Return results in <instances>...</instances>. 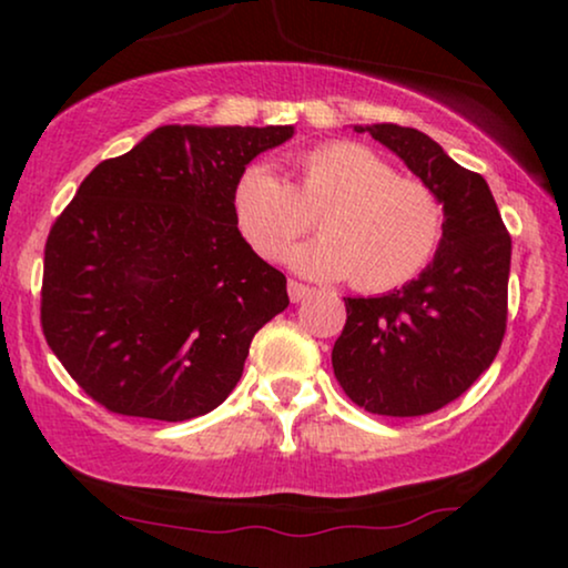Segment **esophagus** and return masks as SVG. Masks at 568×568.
I'll list each match as a JSON object with an SVG mask.
<instances>
[{
  "label": "esophagus",
  "mask_w": 568,
  "mask_h": 568,
  "mask_svg": "<svg viewBox=\"0 0 568 568\" xmlns=\"http://www.w3.org/2000/svg\"><path fill=\"white\" fill-rule=\"evenodd\" d=\"M286 290H290V300L292 302H300V300H305V297H310V294H313V286H307V284H302V282H290V286H286Z\"/></svg>",
  "instance_id": "esophagus-1"
}]
</instances>
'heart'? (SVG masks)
I'll list each match as a JSON object with an SVG mask.
<instances>
[{"label": "heart", "mask_w": 568, "mask_h": 568, "mask_svg": "<svg viewBox=\"0 0 568 568\" xmlns=\"http://www.w3.org/2000/svg\"><path fill=\"white\" fill-rule=\"evenodd\" d=\"M286 183L268 165H247L232 191L240 235L261 258L290 263L313 278H352L362 292H390L429 266L445 240V204L422 178L398 175L359 142H323L300 152Z\"/></svg>", "instance_id": "heart-1"}]
</instances>
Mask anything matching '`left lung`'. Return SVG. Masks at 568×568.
Listing matches in <instances>:
<instances>
[{
	"mask_svg": "<svg viewBox=\"0 0 568 568\" xmlns=\"http://www.w3.org/2000/svg\"><path fill=\"white\" fill-rule=\"evenodd\" d=\"M369 131L445 204V240L426 271L383 297H346L333 372L356 406L377 416H426L460 398L507 333L511 237L488 183L422 131Z\"/></svg>",
	"mask_w": 568,
	"mask_h": 568,
	"instance_id": "obj_1",
	"label": "left lung"
}]
</instances>
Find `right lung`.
Returning <instances> with one entry per match:
<instances>
[{
  "label": "right lung",
  "instance_id": "obj_1",
  "mask_svg": "<svg viewBox=\"0 0 568 568\" xmlns=\"http://www.w3.org/2000/svg\"><path fill=\"white\" fill-rule=\"evenodd\" d=\"M292 126H160L103 160L43 251L41 328L77 385L119 416L189 422L243 375L290 305L286 276L240 235L232 191Z\"/></svg>",
  "mask_w": 568,
  "mask_h": 568
}]
</instances>
